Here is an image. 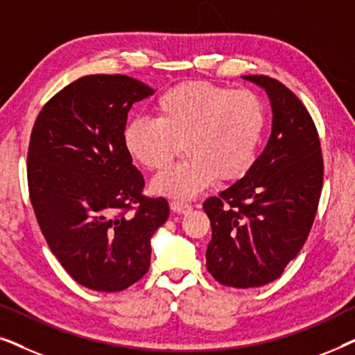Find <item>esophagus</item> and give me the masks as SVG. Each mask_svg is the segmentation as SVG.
<instances>
[{"mask_svg":"<svg viewBox=\"0 0 355 355\" xmlns=\"http://www.w3.org/2000/svg\"><path fill=\"white\" fill-rule=\"evenodd\" d=\"M169 207H171V210L174 213H187L189 210H191V205H187V203L184 202H179V200H173L171 203H169Z\"/></svg>","mask_w":355,"mask_h":355,"instance_id":"obj_1","label":"esophagus"}]
</instances>
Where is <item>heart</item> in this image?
Wrapping results in <instances>:
<instances>
[{"label": "heart", "mask_w": 355, "mask_h": 355, "mask_svg": "<svg viewBox=\"0 0 355 355\" xmlns=\"http://www.w3.org/2000/svg\"><path fill=\"white\" fill-rule=\"evenodd\" d=\"M153 110L157 118L125 124L123 144L129 157L157 171L166 166L179 144L187 155L153 179V192L187 200L218 176L236 181L254 168L266 128L265 105L255 92L184 82L163 92Z\"/></svg>", "instance_id": "b5f03b06"}]
</instances>
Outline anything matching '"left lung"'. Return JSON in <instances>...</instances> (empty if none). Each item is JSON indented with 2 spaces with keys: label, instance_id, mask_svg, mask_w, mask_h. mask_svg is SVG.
<instances>
[{
  "label": "left lung",
  "instance_id": "8db88e82",
  "mask_svg": "<svg viewBox=\"0 0 355 355\" xmlns=\"http://www.w3.org/2000/svg\"><path fill=\"white\" fill-rule=\"evenodd\" d=\"M268 95L273 125L254 168L203 202L211 223L207 270L218 283L260 288L279 278L307 241L323 186V157L312 116L268 76H244Z\"/></svg>",
  "mask_w": 355,
  "mask_h": 355
}]
</instances>
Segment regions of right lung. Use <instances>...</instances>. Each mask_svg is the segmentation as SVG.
Segmentation results:
<instances>
[{
    "instance_id": "1",
    "label": "right lung",
    "mask_w": 355,
    "mask_h": 355,
    "mask_svg": "<svg viewBox=\"0 0 355 355\" xmlns=\"http://www.w3.org/2000/svg\"><path fill=\"white\" fill-rule=\"evenodd\" d=\"M153 92L123 74L80 77L43 106L32 129L27 181L38 225L67 273L100 293L147 273L150 239L169 216L163 197L142 193L144 176L123 144L129 110Z\"/></svg>"
}]
</instances>
